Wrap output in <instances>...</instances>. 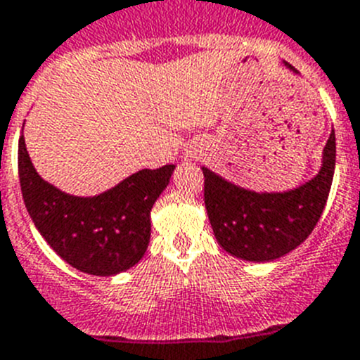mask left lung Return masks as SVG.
<instances>
[{
    "label": "left lung",
    "mask_w": 360,
    "mask_h": 360,
    "mask_svg": "<svg viewBox=\"0 0 360 360\" xmlns=\"http://www.w3.org/2000/svg\"><path fill=\"white\" fill-rule=\"evenodd\" d=\"M286 67L297 72L288 62ZM335 169V134L323 149L321 169L302 186L278 193L245 190L202 167L204 202L218 245L243 261L266 263L307 240L328 199Z\"/></svg>",
    "instance_id": "8db88e82"
}]
</instances>
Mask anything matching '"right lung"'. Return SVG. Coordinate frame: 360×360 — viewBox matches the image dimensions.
I'll return each instance as SVG.
<instances>
[{
  "label": "right lung",
  "mask_w": 360,
  "mask_h": 360,
  "mask_svg": "<svg viewBox=\"0 0 360 360\" xmlns=\"http://www.w3.org/2000/svg\"><path fill=\"white\" fill-rule=\"evenodd\" d=\"M18 163L26 210L44 240L72 268L101 277L142 259L150 240V210L176 169H143L99 195L74 197L37 174L25 136Z\"/></svg>",
  "instance_id": "1"
}]
</instances>
